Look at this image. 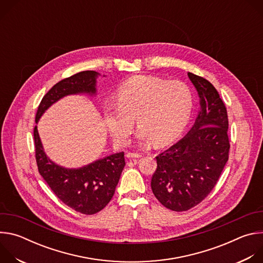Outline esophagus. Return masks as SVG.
<instances>
[{
  "label": "esophagus",
  "mask_w": 263,
  "mask_h": 263,
  "mask_svg": "<svg viewBox=\"0 0 263 263\" xmlns=\"http://www.w3.org/2000/svg\"><path fill=\"white\" fill-rule=\"evenodd\" d=\"M142 155L140 153H132V152H129L127 154V158L129 159H134V158H140Z\"/></svg>",
  "instance_id": "34e87169"
}]
</instances>
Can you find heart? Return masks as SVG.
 Segmentation results:
<instances>
[{"label":"heart","instance_id":"1","mask_svg":"<svg viewBox=\"0 0 263 263\" xmlns=\"http://www.w3.org/2000/svg\"><path fill=\"white\" fill-rule=\"evenodd\" d=\"M117 102L105 106L104 117L118 141L128 140L136 119L141 144L154 141L156 145H165L178 138L189 124L194 96L183 82L137 76L119 88Z\"/></svg>","mask_w":263,"mask_h":263}]
</instances>
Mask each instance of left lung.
<instances>
[{
  "mask_svg": "<svg viewBox=\"0 0 263 263\" xmlns=\"http://www.w3.org/2000/svg\"><path fill=\"white\" fill-rule=\"evenodd\" d=\"M200 98L193 128L156 157L151 189L166 208L181 212L201 203L213 190L229 158L227 109L215 87L189 72Z\"/></svg>",
  "mask_w": 263,
  "mask_h": 263,
  "instance_id": "8db88e82",
  "label": "left lung"
}]
</instances>
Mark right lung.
I'll list each match as a JSON object with an SVG mask.
<instances>
[{
    "mask_svg": "<svg viewBox=\"0 0 263 263\" xmlns=\"http://www.w3.org/2000/svg\"><path fill=\"white\" fill-rule=\"evenodd\" d=\"M98 76L100 73L95 70H84L59 81L43 98L35 123H39L46 110L63 97L80 93L96 96ZM34 142L39 172L65 205L83 214H95L110 202L126 164L124 152L106 156L79 168H66L47 156L37 126L34 128Z\"/></svg>",
    "mask_w": 263,
    "mask_h": 263,
    "instance_id": "right-lung-1",
    "label": "right lung"
}]
</instances>
